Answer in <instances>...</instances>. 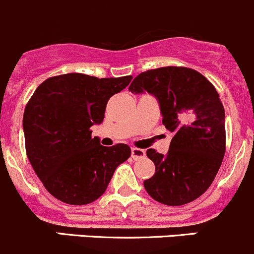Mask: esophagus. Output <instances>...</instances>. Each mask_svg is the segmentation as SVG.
I'll use <instances>...</instances> for the list:
<instances>
[{
    "instance_id": "esophagus-1",
    "label": "esophagus",
    "mask_w": 254,
    "mask_h": 254,
    "mask_svg": "<svg viewBox=\"0 0 254 254\" xmlns=\"http://www.w3.org/2000/svg\"><path fill=\"white\" fill-rule=\"evenodd\" d=\"M145 157V150L144 149H140V148H132V158L134 160L140 159V158H144Z\"/></svg>"
}]
</instances>
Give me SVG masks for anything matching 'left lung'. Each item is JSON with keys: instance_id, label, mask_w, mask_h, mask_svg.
<instances>
[{"instance_id": "1", "label": "left lung", "mask_w": 254, "mask_h": 254, "mask_svg": "<svg viewBox=\"0 0 254 254\" xmlns=\"http://www.w3.org/2000/svg\"><path fill=\"white\" fill-rule=\"evenodd\" d=\"M129 91L154 95L163 125L173 133L167 155L147 150L155 165L143 183L147 192L168 206L196 200L212 184L226 150L225 110L215 86L194 69L164 66L140 72Z\"/></svg>"}]
</instances>
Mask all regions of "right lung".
Masks as SVG:
<instances>
[{
    "mask_svg": "<svg viewBox=\"0 0 254 254\" xmlns=\"http://www.w3.org/2000/svg\"><path fill=\"white\" fill-rule=\"evenodd\" d=\"M132 76L102 77L70 72L43 81L23 115L26 152L45 189L69 205L91 204L107 189L115 170L130 157L124 143L112 147L91 137L110 97Z\"/></svg>",
    "mask_w": 254,
    "mask_h": 254,
    "instance_id": "right-lung-1",
    "label": "right lung"
}]
</instances>
